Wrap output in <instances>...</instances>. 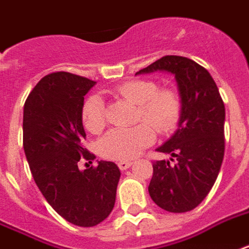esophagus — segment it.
Segmentation results:
<instances>
[{
	"instance_id": "1",
	"label": "esophagus",
	"mask_w": 249,
	"mask_h": 249,
	"mask_svg": "<svg viewBox=\"0 0 249 249\" xmlns=\"http://www.w3.org/2000/svg\"><path fill=\"white\" fill-rule=\"evenodd\" d=\"M133 162H130V160H120V162L117 163V166H119V168H120L121 171L124 170H128L129 167L132 166Z\"/></svg>"
}]
</instances>
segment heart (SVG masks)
Wrapping results in <instances>:
<instances>
[{
  "mask_svg": "<svg viewBox=\"0 0 249 249\" xmlns=\"http://www.w3.org/2000/svg\"><path fill=\"white\" fill-rule=\"evenodd\" d=\"M121 98L138 106L137 119L146 123L133 128L112 129L98 143L102 157L113 160L136 158L155 140V132L166 134L175 128L180 117L179 95L172 89H159L151 81H129L116 89ZM82 123L92 134L106 126V104L102 96L91 95L83 103Z\"/></svg>",
  "mask_w": 249,
  "mask_h": 249,
  "instance_id": "obj_1",
  "label": "heart"
}]
</instances>
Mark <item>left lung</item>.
<instances>
[{"label":"left lung","instance_id":"left-lung-1","mask_svg":"<svg viewBox=\"0 0 249 249\" xmlns=\"http://www.w3.org/2000/svg\"><path fill=\"white\" fill-rule=\"evenodd\" d=\"M164 71L175 75L180 95L176 132L158 151L169 160L153 163L149 184L151 200L170 213L198 206L215 183L225 155V104L208 70L191 58L164 56L136 73Z\"/></svg>","mask_w":249,"mask_h":249}]
</instances>
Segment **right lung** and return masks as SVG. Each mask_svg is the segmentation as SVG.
I'll return each mask as SVG.
<instances>
[{"label": "right lung", "mask_w": 249, "mask_h": 249, "mask_svg": "<svg viewBox=\"0 0 249 249\" xmlns=\"http://www.w3.org/2000/svg\"><path fill=\"white\" fill-rule=\"evenodd\" d=\"M94 81L66 71L45 75L28 95L23 109V149L36 185L57 213L81 227L99 225L111 214L120 170L113 162L79 170L94 160L83 147L85 95Z\"/></svg>", "instance_id": "obj_1"}]
</instances>
